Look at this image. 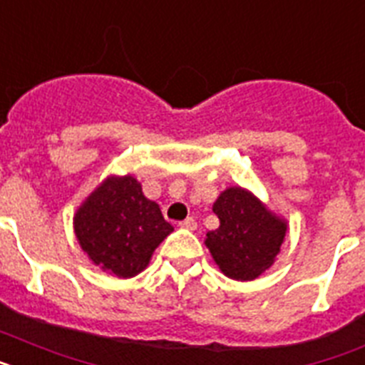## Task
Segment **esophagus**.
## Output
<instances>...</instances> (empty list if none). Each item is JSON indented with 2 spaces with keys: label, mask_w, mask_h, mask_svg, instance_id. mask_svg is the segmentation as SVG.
Instances as JSON below:
<instances>
[{
  "label": "esophagus",
  "mask_w": 365,
  "mask_h": 365,
  "mask_svg": "<svg viewBox=\"0 0 365 365\" xmlns=\"http://www.w3.org/2000/svg\"><path fill=\"white\" fill-rule=\"evenodd\" d=\"M180 226L185 230H197V220L192 219V217H187V219L180 222Z\"/></svg>",
  "instance_id": "esophagus-1"
}]
</instances>
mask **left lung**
I'll return each instance as SVG.
<instances>
[{
  "mask_svg": "<svg viewBox=\"0 0 365 365\" xmlns=\"http://www.w3.org/2000/svg\"><path fill=\"white\" fill-rule=\"evenodd\" d=\"M217 230L206 234V247L228 278L254 280L274 263L287 222L243 187H228L213 204Z\"/></svg>",
  "mask_w": 365,
  "mask_h": 365,
  "instance_id": "left-lung-1",
  "label": "left lung"
}]
</instances>
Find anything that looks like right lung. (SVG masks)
I'll list each match as a JSON object with an SVG mask.
<instances>
[{"label": "right lung", "mask_w": 365, "mask_h": 365, "mask_svg": "<svg viewBox=\"0 0 365 365\" xmlns=\"http://www.w3.org/2000/svg\"><path fill=\"white\" fill-rule=\"evenodd\" d=\"M173 230L130 174L106 178L73 215V232L88 259L118 278L145 271Z\"/></svg>", "instance_id": "1"}]
</instances>
